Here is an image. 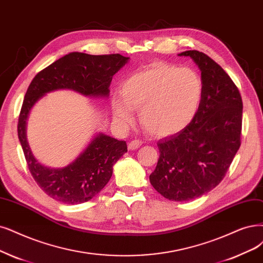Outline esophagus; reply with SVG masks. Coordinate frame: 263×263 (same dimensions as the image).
I'll return each instance as SVG.
<instances>
[{
    "label": "esophagus",
    "mask_w": 263,
    "mask_h": 263,
    "mask_svg": "<svg viewBox=\"0 0 263 263\" xmlns=\"http://www.w3.org/2000/svg\"><path fill=\"white\" fill-rule=\"evenodd\" d=\"M142 145V141L140 140H133L128 144V149L129 151H134V149H138Z\"/></svg>",
    "instance_id": "1"
}]
</instances>
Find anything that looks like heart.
Listing matches in <instances>:
<instances>
[{
  "mask_svg": "<svg viewBox=\"0 0 263 263\" xmlns=\"http://www.w3.org/2000/svg\"><path fill=\"white\" fill-rule=\"evenodd\" d=\"M203 83L192 68L153 63L125 78L120 96L111 107L116 120L132 121L131 110L154 137L169 138L183 131L195 118L202 101Z\"/></svg>",
  "mask_w": 263,
  "mask_h": 263,
  "instance_id": "heart-1",
  "label": "heart"
}]
</instances>
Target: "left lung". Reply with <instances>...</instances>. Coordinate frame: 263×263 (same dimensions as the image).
Wrapping results in <instances>:
<instances>
[{"mask_svg":"<svg viewBox=\"0 0 263 263\" xmlns=\"http://www.w3.org/2000/svg\"><path fill=\"white\" fill-rule=\"evenodd\" d=\"M201 72L203 95L194 120L180 133L158 141L159 159L149 176L169 200L187 201L215 189L240 146L242 102L230 76L209 56L185 51Z\"/></svg>","mask_w":263,"mask_h":263,"instance_id":"obj_1","label":"left lung"}]
</instances>
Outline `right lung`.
<instances>
[{
    "label": "right lung",
    "mask_w": 263,
    "mask_h": 263,
    "mask_svg": "<svg viewBox=\"0 0 263 263\" xmlns=\"http://www.w3.org/2000/svg\"><path fill=\"white\" fill-rule=\"evenodd\" d=\"M129 60L120 54L72 52L39 72L29 85L18 119V139L31 176L53 199L78 205L96 196L110 180L114 164L128 152L126 143L97 132L67 166L46 167L34 157L27 140V121L31 109L47 93L58 90H71L91 99H107L114 74Z\"/></svg>",
    "instance_id": "1"
}]
</instances>
